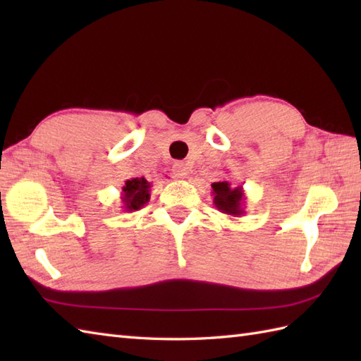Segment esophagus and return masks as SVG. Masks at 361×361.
Instances as JSON below:
<instances>
[{"label":"esophagus","instance_id":"obj_1","mask_svg":"<svg viewBox=\"0 0 361 361\" xmlns=\"http://www.w3.org/2000/svg\"><path fill=\"white\" fill-rule=\"evenodd\" d=\"M172 172L175 176H178V178H185L188 175V167L183 161H176V163L172 166Z\"/></svg>","mask_w":361,"mask_h":361}]
</instances>
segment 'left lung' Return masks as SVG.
<instances>
[{"mask_svg":"<svg viewBox=\"0 0 361 361\" xmlns=\"http://www.w3.org/2000/svg\"><path fill=\"white\" fill-rule=\"evenodd\" d=\"M212 197L216 208L231 217H242L245 214V192L242 186H231L229 181L212 183Z\"/></svg>","mask_w":361,"mask_h":361,"instance_id":"8db88e82","label":"left lung"}]
</instances>
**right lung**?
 I'll return each instance as SVG.
<instances>
[{"instance_id": "add662e5", "label": "right lung", "mask_w": 361, "mask_h": 361, "mask_svg": "<svg viewBox=\"0 0 361 361\" xmlns=\"http://www.w3.org/2000/svg\"><path fill=\"white\" fill-rule=\"evenodd\" d=\"M150 188L152 183L141 176V178H132L127 180L126 185L122 186L121 200L122 208L127 212L141 209L144 204H147L150 200Z\"/></svg>"}]
</instances>
